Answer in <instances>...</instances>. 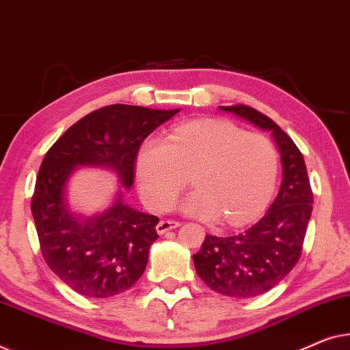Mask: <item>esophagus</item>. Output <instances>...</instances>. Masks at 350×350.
Returning a JSON list of instances; mask_svg holds the SVG:
<instances>
[{"instance_id": "34e87169", "label": "esophagus", "mask_w": 350, "mask_h": 350, "mask_svg": "<svg viewBox=\"0 0 350 350\" xmlns=\"http://www.w3.org/2000/svg\"><path fill=\"white\" fill-rule=\"evenodd\" d=\"M177 226H180V222H177V220H161V222L157 225V233L165 234L168 233V231L177 228Z\"/></svg>"}]
</instances>
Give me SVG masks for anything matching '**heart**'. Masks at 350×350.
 <instances>
[{"label": "heart", "instance_id": "obj_1", "mask_svg": "<svg viewBox=\"0 0 350 350\" xmlns=\"http://www.w3.org/2000/svg\"><path fill=\"white\" fill-rule=\"evenodd\" d=\"M137 187L146 203L168 209L189 184L195 191L182 213L228 226L250 224L267 209L278 180V152L267 136L228 120L206 119L177 126L168 141L149 137L136 155Z\"/></svg>", "mask_w": 350, "mask_h": 350}]
</instances>
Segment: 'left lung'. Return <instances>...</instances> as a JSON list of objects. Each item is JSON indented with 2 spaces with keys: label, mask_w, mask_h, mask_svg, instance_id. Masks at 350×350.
I'll return each instance as SVG.
<instances>
[{
  "label": "left lung",
  "mask_w": 350,
  "mask_h": 350,
  "mask_svg": "<svg viewBox=\"0 0 350 350\" xmlns=\"http://www.w3.org/2000/svg\"><path fill=\"white\" fill-rule=\"evenodd\" d=\"M219 109L271 133L282 165V184L268 213L244 233L206 234L193 255L196 274L209 288L247 299L271 290L297 265L312 213V190L301 152L269 117L244 105Z\"/></svg>",
  "instance_id": "1"
}]
</instances>
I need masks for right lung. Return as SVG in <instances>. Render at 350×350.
I'll return each mask as SVG.
<instances>
[{"label":"right lung","instance_id":"add662e5","mask_svg":"<svg viewBox=\"0 0 350 350\" xmlns=\"http://www.w3.org/2000/svg\"><path fill=\"white\" fill-rule=\"evenodd\" d=\"M180 109L111 105L68 128L44 157L31 213L42 257L63 282L87 298L131 288L144 273L159 217L124 201L142 141ZM82 165L112 170L121 182L109 208L93 216L70 209L67 184Z\"/></svg>","mask_w":350,"mask_h":350}]
</instances>
